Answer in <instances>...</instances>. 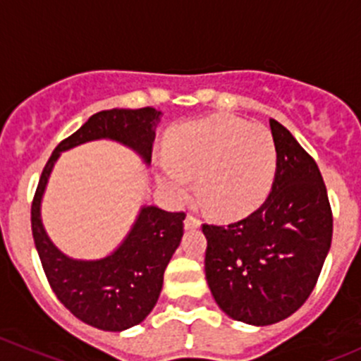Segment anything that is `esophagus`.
Returning a JSON list of instances; mask_svg holds the SVG:
<instances>
[{"instance_id":"obj_1","label":"esophagus","mask_w":361,"mask_h":361,"mask_svg":"<svg viewBox=\"0 0 361 361\" xmlns=\"http://www.w3.org/2000/svg\"><path fill=\"white\" fill-rule=\"evenodd\" d=\"M199 227H201V221L195 216H192V214H187V218H185V228H187V231H194V228Z\"/></svg>"}]
</instances>
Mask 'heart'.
I'll list each match as a JSON object with an SVG mask.
<instances>
[{"mask_svg": "<svg viewBox=\"0 0 361 361\" xmlns=\"http://www.w3.org/2000/svg\"><path fill=\"white\" fill-rule=\"evenodd\" d=\"M157 180L173 201H183L195 176L197 194L218 216H245L271 192L278 147L271 130L234 115L206 116L178 127L167 140Z\"/></svg>", "mask_w": 361, "mask_h": 361, "instance_id": "b5f03b06", "label": "heart"}]
</instances>
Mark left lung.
Instances as JSON below:
<instances>
[{"label":"left lung","mask_w":361,"mask_h":361,"mask_svg":"<svg viewBox=\"0 0 361 361\" xmlns=\"http://www.w3.org/2000/svg\"><path fill=\"white\" fill-rule=\"evenodd\" d=\"M278 171L257 211L228 225H202L204 271L218 307L265 326L292 316L311 295L332 243V209L316 162L271 118Z\"/></svg>","instance_id":"left-lung-1"}]
</instances>
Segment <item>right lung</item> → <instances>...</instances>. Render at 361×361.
I'll return each mask as SVG.
<instances>
[{
    "label": "right lung",
    "mask_w": 361,
    "mask_h": 361,
    "mask_svg": "<svg viewBox=\"0 0 361 361\" xmlns=\"http://www.w3.org/2000/svg\"><path fill=\"white\" fill-rule=\"evenodd\" d=\"M160 118L162 111L150 106L96 113L57 145L36 188L31 227L43 271L64 307L94 329L122 332L150 314L162 292L164 271L183 238L185 213L143 204L126 238L111 253L85 260L63 253L49 238L42 220L43 195L61 154L90 141H115L150 166Z\"/></svg>",
    "instance_id": "right-lung-1"
}]
</instances>
